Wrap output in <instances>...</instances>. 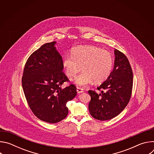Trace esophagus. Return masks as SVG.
I'll return each instance as SVG.
<instances>
[{
    "mask_svg": "<svg viewBox=\"0 0 154 154\" xmlns=\"http://www.w3.org/2000/svg\"><path fill=\"white\" fill-rule=\"evenodd\" d=\"M77 92L78 93H82L83 92V89L80 87H77Z\"/></svg>",
    "mask_w": 154,
    "mask_h": 154,
    "instance_id": "1",
    "label": "esophagus"
}]
</instances>
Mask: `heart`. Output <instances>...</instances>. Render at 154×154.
Listing matches in <instances>:
<instances>
[{"label": "heart", "mask_w": 154, "mask_h": 154, "mask_svg": "<svg viewBox=\"0 0 154 154\" xmlns=\"http://www.w3.org/2000/svg\"><path fill=\"white\" fill-rule=\"evenodd\" d=\"M72 55H65L62 65L68 77L75 75L81 69L82 72L74 77V83L79 86L100 83L110 75L113 67V58L107 51L94 46H84L74 48Z\"/></svg>", "instance_id": "heart-1"}]
</instances>
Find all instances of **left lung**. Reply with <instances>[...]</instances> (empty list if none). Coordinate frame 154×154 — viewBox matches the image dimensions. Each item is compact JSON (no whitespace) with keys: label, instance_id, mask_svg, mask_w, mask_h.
I'll use <instances>...</instances> for the list:
<instances>
[{"label":"left lung","instance_id":"8db88e82","mask_svg":"<svg viewBox=\"0 0 154 154\" xmlns=\"http://www.w3.org/2000/svg\"><path fill=\"white\" fill-rule=\"evenodd\" d=\"M113 69L97 90V94L89 90L91 100L88 105L91 115L100 121L111 119L119 114L128 104L133 87V72L127 57L115 49ZM105 91L103 92V91Z\"/></svg>","mask_w":154,"mask_h":154}]
</instances>
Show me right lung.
<instances>
[{"label": "right lung", "mask_w": 154, "mask_h": 154, "mask_svg": "<svg viewBox=\"0 0 154 154\" xmlns=\"http://www.w3.org/2000/svg\"><path fill=\"white\" fill-rule=\"evenodd\" d=\"M55 45L56 41L46 43L35 51L26 63L22 78L23 91L33 114L52 124L67 116L66 103L77 95L72 84L61 88L69 80L63 72L62 57Z\"/></svg>", "instance_id": "add662e5"}]
</instances>
